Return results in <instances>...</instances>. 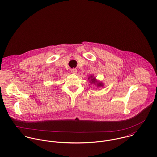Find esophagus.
Returning <instances> with one entry per match:
<instances>
[{"mask_svg":"<svg viewBox=\"0 0 157 157\" xmlns=\"http://www.w3.org/2000/svg\"><path fill=\"white\" fill-rule=\"evenodd\" d=\"M77 70L76 69H71V73L72 74H77Z\"/></svg>","mask_w":157,"mask_h":157,"instance_id":"34e87169","label":"esophagus"}]
</instances>
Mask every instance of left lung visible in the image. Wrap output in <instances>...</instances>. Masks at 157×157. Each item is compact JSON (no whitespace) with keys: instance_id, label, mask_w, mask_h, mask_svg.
I'll return each instance as SVG.
<instances>
[{"instance_id":"obj_1","label":"left lung","mask_w":157,"mask_h":157,"mask_svg":"<svg viewBox=\"0 0 157 157\" xmlns=\"http://www.w3.org/2000/svg\"><path fill=\"white\" fill-rule=\"evenodd\" d=\"M88 80H90V84L95 85V86H96L97 88H101V87L104 86L103 83L98 80L95 77H94L93 75H90V77H88Z\"/></svg>"}]
</instances>
